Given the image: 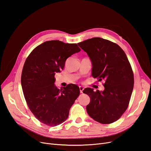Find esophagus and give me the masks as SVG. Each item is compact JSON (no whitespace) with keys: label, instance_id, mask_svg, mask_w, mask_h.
Instances as JSON below:
<instances>
[{"label":"esophagus","instance_id":"obj_1","mask_svg":"<svg viewBox=\"0 0 151 151\" xmlns=\"http://www.w3.org/2000/svg\"><path fill=\"white\" fill-rule=\"evenodd\" d=\"M84 87H83V86H79V89H80V92L81 93H83V90H84Z\"/></svg>","mask_w":151,"mask_h":151}]
</instances>
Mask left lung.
Segmentation results:
<instances>
[{"label": "left lung", "mask_w": 151, "mask_h": 151, "mask_svg": "<svg viewBox=\"0 0 151 151\" xmlns=\"http://www.w3.org/2000/svg\"><path fill=\"white\" fill-rule=\"evenodd\" d=\"M77 45L90 58L93 77L105 81L103 91L84 89L90 98L87 112L103 124L115 122L127 109L134 88L133 71L126 54L117 44L101 38L88 39Z\"/></svg>", "instance_id": "left-lung-1"}]
</instances>
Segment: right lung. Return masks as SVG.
<instances>
[{
	"label": "right lung",
	"instance_id": "1",
	"mask_svg": "<svg viewBox=\"0 0 151 151\" xmlns=\"http://www.w3.org/2000/svg\"><path fill=\"white\" fill-rule=\"evenodd\" d=\"M80 51L76 43L51 40L36 47L26 58L21 75L22 91L31 111L45 125L55 127L64 122L79 96L76 84L59 89L54 83L55 75L63 70L67 58Z\"/></svg>",
	"mask_w": 151,
	"mask_h": 151
}]
</instances>
